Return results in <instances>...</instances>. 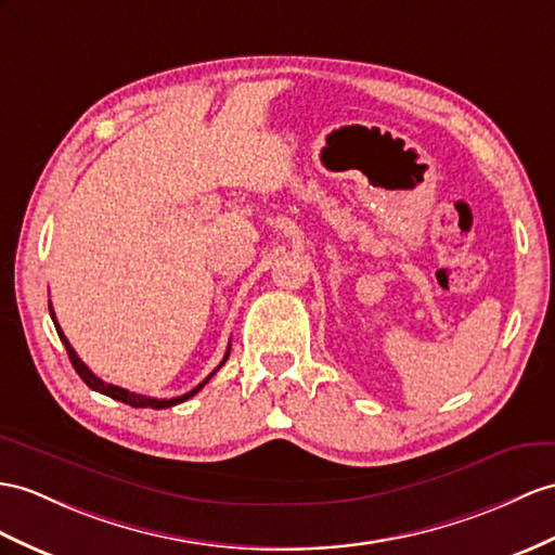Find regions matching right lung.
<instances>
[{
    "label": "right lung",
    "mask_w": 555,
    "mask_h": 555,
    "mask_svg": "<svg viewBox=\"0 0 555 555\" xmlns=\"http://www.w3.org/2000/svg\"><path fill=\"white\" fill-rule=\"evenodd\" d=\"M49 313H51V320H53V324H56V332H59V336H61V341H63V346H65V350H67V358H70V362H73V367H75V372L82 376V382L91 388V390H99V393H103V396H107V398H113V400H119V402H125V404H131V408H151V410H167V408H173V404H179V402H185L188 398H193L197 390L205 386L211 376L219 372L221 367H223V362L228 360V356H231V346H228V350H225V356H223V360H221V364L219 367H216L205 382L202 384H197L193 390H188V393H183V396H179V398H169V400H157V398H147V396H141V393H131V390H127V388H119V386H115V384H105L103 379H99L96 374H93L87 364L79 360V356L75 353V348L70 346V341L65 339V334H63V330H61V324H59V320H56V313H53V306L49 304Z\"/></svg>",
    "instance_id": "1"
}]
</instances>
